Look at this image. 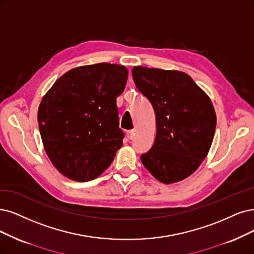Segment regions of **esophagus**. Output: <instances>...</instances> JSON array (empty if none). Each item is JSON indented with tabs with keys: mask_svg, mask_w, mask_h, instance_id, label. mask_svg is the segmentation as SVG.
<instances>
[{
	"mask_svg": "<svg viewBox=\"0 0 254 254\" xmlns=\"http://www.w3.org/2000/svg\"><path fill=\"white\" fill-rule=\"evenodd\" d=\"M134 136H135V130H134V129L127 130V137L128 139H133Z\"/></svg>",
	"mask_w": 254,
	"mask_h": 254,
	"instance_id": "obj_1",
	"label": "esophagus"
}]
</instances>
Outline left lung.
I'll list each match as a JSON object with an SVG mask.
<instances>
[{"instance_id":"1","label":"left lung","mask_w":254,"mask_h":254,"mask_svg":"<svg viewBox=\"0 0 254 254\" xmlns=\"http://www.w3.org/2000/svg\"><path fill=\"white\" fill-rule=\"evenodd\" d=\"M139 92L152 103L157 134L141 162L157 180L165 184L190 176L211 146L217 116L206 93L192 78L175 70L133 68Z\"/></svg>"}]
</instances>
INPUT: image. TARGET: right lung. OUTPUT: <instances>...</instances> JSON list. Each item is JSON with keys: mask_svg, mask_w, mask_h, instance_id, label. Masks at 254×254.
<instances>
[{"mask_svg": "<svg viewBox=\"0 0 254 254\" xmlns=\"http://www.w3.org/2000/svg\"><path fill=\"white\" fill-rule=\"evenodd\" d=\"M127 74L120 64L82 65L64 73L42 99L37 120L45 151L69 179H95L122 146L116 98Z\"/></svg>", "mask_w": 254, "mask_h": 254, "instance_id": "obj_1", "label": "right lung"}]
</instances>
